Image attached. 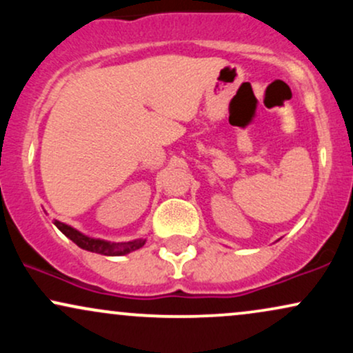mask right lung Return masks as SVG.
Listing matches in <instances>:
<instances>
[{"instance_id": "right-lung-1", "label": "right lung", "mask_w": 353, "mask_h": 353, "mask_svg": "<svg viewBox=\"0 0 353 353\" xmlns=\"http://www.w3.org/2000/svg\"><path fill=\"white\" fill-rule=\"evenodd\" d=\"M52 224H54L68 239H71L76 245L81 247V249L89 250V252L101 254V255H109V257L134 252V250L141 249V247L145 244V237H139V239H134V241H128V242H111V241H104V239L89 237L86 234L79 232L78 229L71 228V225L64 224V222L56 221V219L52 221Z\"/></svg>"}]
</instances>
